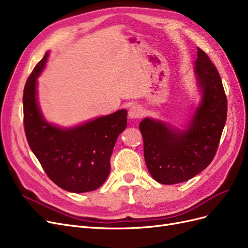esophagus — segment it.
<instances>
[{"mask_svg": "<svg viewBox=\"0 0 248 248\" xmlns=\"http://www.w3.org/2000/svg\"><path fill=\"white\" fill-rule=\"evenodd\" d=\"M142 115H144V111H142V108L140 106H132L128 110V117L131 120L140 119L142 117Z\"/></svg>", "mask_w": 248, "mask_h": 248, "instance_id": "1", "label": "esophagus"}]
</instances>
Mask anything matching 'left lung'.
I'll list each match as a JSON object with an SVG mask.
<instances>
[{
  "mask_svg": "<svg viewBox=\"0 0 248 248\" xmlns=\"http://www.w3.org/2000/svg\"><path fill=\"white\" fill-rule=\"evenodd\" d=\"M194 64L202 99L186 128L152 118L140 123L148 170L161 184L185 182L205 170L214 158L226 124L228 102L218 71L199 47Z\"/></svg>",
  "mask_w": 248,
  "mask_h": 248,
  "instance_id": "8db88e82",
  "label": "left lung"
}]
</instances>
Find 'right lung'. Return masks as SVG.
I'll list each match as a JSON object with an SVG mask.
<instances>
[{
	"instance_id": "add662e5",
	"label": "right lung",
	"mask_w": 248,
	"mask_h": 248,
	"mask_svg": "<svg viewBox=\"0 0 248 248\" xmlns=\"http://www.w3.org/2000/svg\"><path fill=\"white\" fill-rule=\"evenodd\" d=\"M48 51L35 66L24 89V125L33 153L52 182L70 192L93 191L110 170V156L119 134L127 125V110L63 128L48 123L37 100V78L44 69Z\"/></svg>"
}]
</instances>
